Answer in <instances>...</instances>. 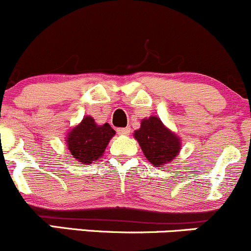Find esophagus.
Listing matches in <instances>:
<instances>
[{
    "label": "esophagus",
    "instance_id": "esophagus-1",
    "mask_svg": "<svg viewBox=\"0 0 251 251\" xmlns=\"http://www.w3.org/2000/svg\"><path fill=\"white\" fill-rule=\"evenodd\" d=\"M117 131H118L119 134H123V136H127V134H130V132H131V128H130V126H127V127L118 128Z\"/></svg>",
    "mask_w": 251,
    "mask_h": 251
}]
</instances>
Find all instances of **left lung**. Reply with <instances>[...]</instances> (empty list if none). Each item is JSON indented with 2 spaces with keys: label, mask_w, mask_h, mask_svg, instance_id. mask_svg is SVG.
Returning a JSON list of instances; mask_svg holds the SVG:
<instances>
[{
  "label": "left lung",
  "mask_w": 251,
  "mask_h": 251,
  "mask_svg": "<svg viewBox=\"0 0 251 251\" xmlns=\"http://www.w3.org/2000/svg\"><path fill=\"white\" fill-rule=\"evenodd\" d=\"M133 134L148 161L155 167L171 162L180 150L179 137L168 130L157 117L143 119L141 127Z\"/></svg>",
  "instance_id": "obj_1"
}]
</instances>
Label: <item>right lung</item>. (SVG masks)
<instances>
[{
	"mask_svg": "<svg viewBox=\"0 0 251 251\" xmlns=\"http://www.w3.org/2000/svg\"><path fill=\"white\" fill-rule=\"evenodd\" d=\"M114 134L115 131L109 124L97 125L94 119L88 115L67 133L66 143L75 160L83 163H91L103 155Z\"/></svg>",
	"mask_w": 251,
	"mask_h": 251,
	"instance_id": "obj_1",
	"label": "right lung"
}]
</instances>
